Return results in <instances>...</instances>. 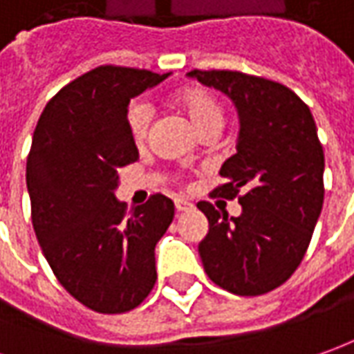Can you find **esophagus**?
I'll return each mask as SVG.
<instances>
[{
	"mask_svg": "<svg viewBox=\"0 0 354 354\" xmlns=\"http://www.w3.org/2000/svg\"><path fill=\"white\" fill-rule=\"evenodd\" d=\"M174 205H176V211H180V213H187V211L194 209V203H189L187 199H182V197L174 199Z\"/></svg>",
	"mask_w": 354,
	"mask_h": 354,
	"instance_id": "esophagus-1",
	"label": "esophagus"
}]
</instances>
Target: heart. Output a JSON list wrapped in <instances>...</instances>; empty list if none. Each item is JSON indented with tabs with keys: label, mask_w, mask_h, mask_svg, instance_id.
Here are the masks:
<instances>
[{
	"label": "heart",
	"mask_w": 354,
	"mask_h": 354,
	"mask_svg": "<svg viewBox=\"0 0 354 354\" xmlns=\"http://www.w3.org/2000/svg\"><path fill=\"white\" fill-rule=\"evenodd\" d=\"M180 104L184 108L187 120L192 122V126L197 129V133L205 131L209 127H218V129L223 127V108L205 91L201 88L186 91L180 96ZM151 120H153V106L147 100H137L131 104L127 112V129L137 145L145 143L151 129Z\"/></svg>",
	"instance_id": "b5f03b06"
}]
</instances>
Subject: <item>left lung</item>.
<instances>
[{
  "label": "left lung",
  "mask_w": 354,
  "mask_h": 354,
  "mask_svg": "<svg viewBox=\"0 0 354 354\" xmlns=\"http://www.w3.org/2000/svg\"><path fill=\"white\" fill-rule=\"evenodd\" d=\"M187 77L234 102L240 120L236 153L225 160V184L213 196L238 192L242 213L199 201L209 221L199 258L209 279L238 297H258L287 281L304 258L324 205V149L310 108L290 88L240 71Z\"/></svg>",
  "instance_id": "left-lung-1"
}]
</instances>
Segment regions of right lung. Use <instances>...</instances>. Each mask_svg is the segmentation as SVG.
Here are the masks:
<instances>
[{
  "mask_svg": "<svg viewBox=\"0 0 354 354\" xmlns=\"http://www.w3.org/2000/svg\"><path fill=\"white\" fill-rule=\"evenodd\" d=\"M167 77L96 67L46 104L32 136L26 187L38 244L67 292L100 314L133 310L157 281L155 246L174 203L157 194L127 211L114 192L120 168L139 158L129 100Z\"/></svg>",
  "mask_w": 354,
  "mask_h": 354,
  "instance_id": "right-lung-1",
  "label": "right lung"
}]
</instances>
